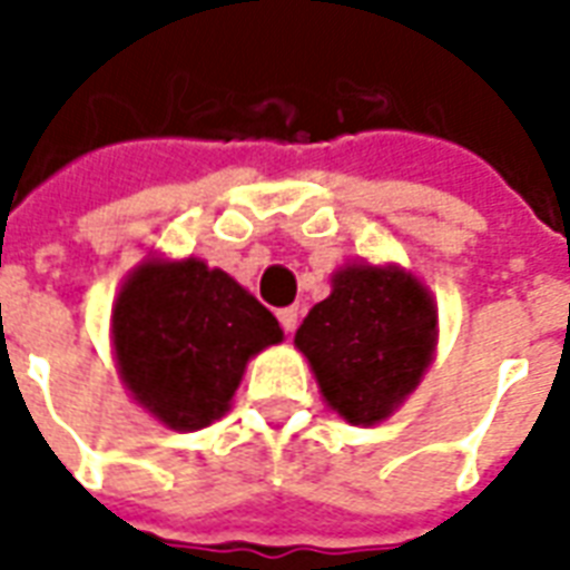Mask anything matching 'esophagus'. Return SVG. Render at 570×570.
<instances>
[{
  "instance_id": "esophagus-1",
  "label": "esophagus",
  "mask_w": 570,
  "mask_h": 570,
  "mask_svg": "<svg viewBox=\"0 0 570 570\" xmlns=\"http://www.w3.org/2000/svg\"><path fill=\"white\" fill-rule=\"evenodd\" d=\"M277 321H281V326H284L286 335H293V333H296V326H298V308L277 311Z\"/></svg>"
}]
</instances>
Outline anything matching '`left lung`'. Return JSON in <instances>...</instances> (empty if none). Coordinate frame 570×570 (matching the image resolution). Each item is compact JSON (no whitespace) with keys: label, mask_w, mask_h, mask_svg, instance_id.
<instances>
[{"label":"left lung","mask_w":570,"mask_h":570,"mask_svg":"<svg viewBox=\"0 0 570 570\" xmlns=\"http://www.w3.org/2000/svg\"><path fill=\"white\" fill-rule=\"evenodd\" d=\"M436 302L396 262H347L330 296L308 311L296 347L338 419L372 428L394 415L436 354Z\"/></svg>","instance_id":"1"}]
</instances>
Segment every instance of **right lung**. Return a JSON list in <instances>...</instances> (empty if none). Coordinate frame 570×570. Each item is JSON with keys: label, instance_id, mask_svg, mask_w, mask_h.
<instances>
[{"label": "right lung", "instance_id": "add662e5", "mask_svg": "<svg viewBox=\"0 0 570 570\" xmlns=\"http://www.w3.org/2000/svg\"><path fill=\"white\" fill-rule=\"evenodd\" d=\"M109 326L134 403L170 430L223 419L249 360L284 342L272 311L198 256L140 262L118 289Z\"/></svg>", "mask_w": 570, "mask_h": 570}]
</instances>
